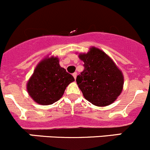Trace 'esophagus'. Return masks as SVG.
<instances>
[{"label": "esophagus", "mask_w": 150, "mask_h": 150, "mask_svg": "<svg viewBox=\"0 0 150 150\" xmlns=\"http://www.w3.org/2000/svg\"><path fill=\"white\" fill-rule=\"evenodd\" d=\"M72 75H73L74 78H75V79H76V77H77V72H74V73L72 74Z\"/></svg>", "instance_id": "34e87169"}]
</instances>
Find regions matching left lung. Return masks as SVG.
Listing matches in <instances>:
<instances>
[{
  "label": "left lung",
  "instance_id": "1",
  "mask_svg": "<svg viewBox=\"0 0 150 150\" xmlns=\"http://www.w3.org/2000/svg\"><path fill=\"white\" fill-rule=\"evenodd\" d=\"M84 69L76 81L83 96L92 104L104 107L111 104L121 94L124 76L112 60L96 47L86 54H80Z\"/></svg>",
  "mask_w": 150,
  "mask_h": 150
}]
</instances>
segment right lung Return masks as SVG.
<instances>
[{
  "label": "right lung",
  "mask_w": 150,
  "mask_h": 150,
  "mask_svg": "<svg viewBox=\"0 0 150 150\" xmlns=\"http://www.w3.org/2000/svg\"><path fill=\"white\" fill-rule=\"evenodd\" d=\"M74 81L73 76L60 66L59 59L51 57L44 58L38 64L26 88L36 103L50 105L58 101L67 86Z\"/></svg>",
  "instance_id": "1"
}]
</instances>
